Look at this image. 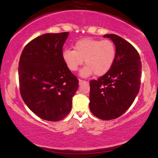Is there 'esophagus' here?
<instances>
[{
  "mask_svg": "<svg viewBox=\"0 0 158 158\" xmlns=\"http://www.w3.org/2000/svg\"><path fill=\"white\" fill-rule=\"evenodd\" d=\"M86 81H84V80H82V79H79V85H81L82 84H84V83H85Z\"/></svg>",
  "mask_w": 158,
  "mask_h": 158,
  "instance_id": "esophagus-1",
  "label": "esophagus"
}]
</instances>
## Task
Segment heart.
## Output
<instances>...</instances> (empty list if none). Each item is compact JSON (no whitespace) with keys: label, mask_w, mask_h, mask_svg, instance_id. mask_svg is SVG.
Instances as JSON below:
<instances>
[{"label":"heart","mask_w":158,"mask_h":158,"mask_svg":"<svg viewBox=\"0 0 158 158\" xmlns=\"http://www.w3.org/2000/svg\"><path fill=\"white\" fill-rule=\"evenodd\" d=\"M116 55V45L110 40L84 38L77 41L74 50L63 51V58L67 67L71 72L77 71L83 63L85 65L80 74L86 77L94 73L100 77L111 69Z\"/></svg>","instance_id":"obj_1"}]
</instances>
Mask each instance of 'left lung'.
Instances as JSON below:
<instances>
[{
  "instance_id": "8db88e82",
  "label": "left lung",
  "mask_w": 158,
  "mask_h": 158,
  "mask_svg": "<svg viewBox=\"0 0 158 158\" xmlns=\"http://www.w3.org/2000/svg\"><path fill=\"white\" fill-rule=\"evenodd\" d=\"M116 45L111 69L90 81L89 106L92 114L105 121L121 116L133 103L140 89L141 62L137 49L121 37L105 35Z\"/></svg>"
}]
</instances>
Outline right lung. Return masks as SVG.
Returning <instances> with one entry per match:
<instances>
[{
	"label": "right lung",
	"instance_id": "obj_1",
	"mask_svg": "<svg viewBox=\"0 0 158 158\" xmlns=\"http://www.w3.org/2000/svg\"><path fill=\"white\" fill-rule=\"evenodd\" d=\"M68 34L47 33L35 37L26 45L19 62L21 98L34 114L46 121H60L69 113L79 86V80L63 58Z\"/></svg>",
	"mask_w": 158,
	"mask_h": 158
}]
</instances>
